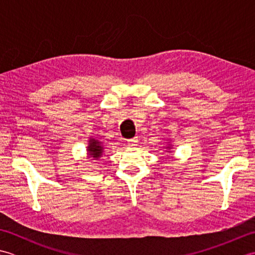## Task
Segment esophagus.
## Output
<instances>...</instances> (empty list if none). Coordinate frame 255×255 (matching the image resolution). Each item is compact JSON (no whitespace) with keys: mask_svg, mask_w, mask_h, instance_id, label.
Segmentation results:
<instances>
[{"mask_svg":"<svg viewBox=\"0 0 255 255\" xmlns=\"http://www.w3.org/2000/svg\"><path fill=\"white\" fill-rule=\"evenodd\" d=\"M127 142H128L129 145H130V147H136V145H137L138 142H139L138 137H134V138H132V139H129Z\"/></svg>","mask_w":255,"mask_h":255,"instance_id":"1","label":"esophagus"}]
</instances>
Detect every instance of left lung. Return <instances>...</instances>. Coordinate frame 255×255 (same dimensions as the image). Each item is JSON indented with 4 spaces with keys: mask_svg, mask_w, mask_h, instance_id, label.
<instances>
[{
    "mask_svg": "<svg viewBox=\"0 0 255 255\" xmlns=\"http://www.w3.org/2000/svg\"><path fill=\"white\" fill-rule=\"evenodd\" d=\"M166 141H167V144L165 145V149H166V152H169V153H171L172 152V149H173V144L171 143V140L170 139H166Z\"/></svg>",
    "mask_w": 255,
    "mask_h": 255,
    "instance_id": "obj_1",
    "label": "left lung"
}]
</instances>
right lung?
<instances>
[{
    "label": "right lung",
    "mask_w": 255,
    "mask_h": 255,
    "mask_svg": "<svg viewBox=\"0 0 255 255\" xmlns=\"http://www.w3.org/2000/svg\"><path fill=\"white\" fill-rule=\"evenodd\" d=\"M104 144L100 141L99 138L90 137L88 140V147H86V154L91 160H99L104 153Z\"/></svg>",
    "instance_id": "right-lung-1"
}]
</instances>
